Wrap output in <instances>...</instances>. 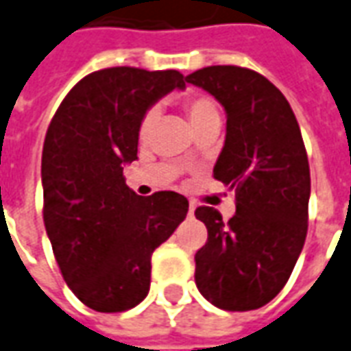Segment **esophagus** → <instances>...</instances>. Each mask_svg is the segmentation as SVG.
<instances>
[{
    "label": "esophagus",
    "instance_id": "esophagus-1",
    "mask_svg": "<svg viewBox=\"0 0 351 351\" xmlns=\"http://www.w3.org/2000/svg\"><path fill=\"white\" fill-rule=\"evenodd\" d=\"M193 214H195V206H193V204H189L188 215H189V217H193Z\"/></svg>",
    "mask_w": 351,
    "mask_h": 351
}]
</instances>
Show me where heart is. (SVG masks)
Wrapping results in <instances>:
<instances>
[{
  "instance_id": "obj_1",
  "label": "heart",
  "mask_w": 351,
  "mask_h": 351,
  "mask_svg": "<svg viewBox=\"0 0 351 351\" xmlns=\"http://www.w3.org/2000/svg\"><path fill=\"white\" fill-rule=\"evenodd\" d=\"M184 111L188 115V121L191 124L193 132L206 124L219 123V110L212 98L204 95H189L184 98ZM156 121V110H149L141 119V124H139V137L141 139H147L150 134V130L154 126Z\"/></svg>"
}]
</instances>
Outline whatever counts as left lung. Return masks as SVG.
<instances>
[{"label": "left lung", "instance_id": "1", "mask_svg": "<svg viewBox=\"0 0 351 351\" xmlns=\"http://www.w3.org/2000/svg\"><path fill=\"white\" fill-rule=\"evenodd\" d=\"M227 113L214 178L236 191V214L212 206L197 219L208 240L195 255L199 292L223 311H253L287 285L307 236L311 171L300 124L274 83L255 70L217 64L189 74Z\"/></svg>", "mask_w": 351, "mask_h": 351}]
</instances>
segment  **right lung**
Returning a JSON list of instances; mask_svg holds the SVG:
<instances>
[{
    "label": "right lung",
    "instance_id": "obj_1",
    "mask_svg": "<svg viewBox=\"0 0 351 351\" xmlns=\"http://www.w3.org/2000/svg\"><path fill=\"white\" fill-rule=\"evenodd\" d=\"M178 70L113 66L70 89L43 149L44 227L69 288L98 313H123L150 288V256L186 219L175 191L137 195L123 169L137 160L143 115L184 89Z\"/></svg>",
    "mask_w": 351,
    "mask_h": 351
}]
</instances>
